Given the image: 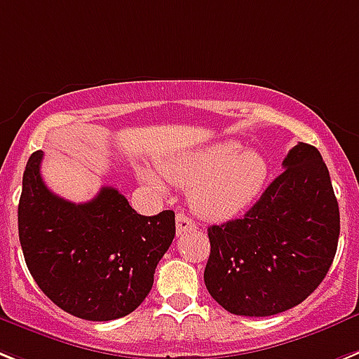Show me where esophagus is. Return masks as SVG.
<instances>
[{
  "mask_svg": "<svg viewBox=\"0 0 359 359\" xmlns=\"http://www.w3.org/2000/svg\"><path fill=\"white\" fill-rule=\"evenodd\" d=\"M195 228H197V224H195L188 215H184V213H177V236L195 230Z\"/></svg>",
  "mask_w": 359,
  "mask_h": 359,
  "instance_id": "34e87169",
  "label": "esophagus"
}]
</instances>
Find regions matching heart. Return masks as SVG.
I'll use <instances>...</instances> for the list:
<instances>
[{"instance_id":"heart-1","label":"heart","mask_w":359,"mask_h":359,"mask_svg":"<svg viewBox=\"0 0 359 359\" xmlns=\"http://www.w3.org/2000/svg\"><path fill=\"white\" fill-rule=\"evenodd\" d=\"M168 182L189 188V206L210 221H224L255 203L266 184L268 162L257 149L237 140H221L161 162ZM142 179L155 188L164 180L151 170H142Z\"/></svg>"}]
</instances>
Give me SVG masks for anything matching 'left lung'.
<instances>
[{
	"instance_id": "8db88e82",
	"label": "left lung",
	"mask_w": 359,
	"mask_h": 359,
	"mask_svg": "<svg viewBox=\"0 0 359 359\" xmlns=\"http://www.w3.org/2000/svg\"><path fill=\"white\" fill-rule=\"evenodd\" d=\"M245 217L210 226L204 283L236 316L264 318L319 287L339 239V208L321 153L299 142Z\"/></svg>"
}]
</instances>
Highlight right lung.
<instances>
[{"label": "right lung", "instance_id": "obj_1", "mask_svg": "<svg viewBox=\"0 0 359 359\" xmlns=\"http://www.w3.org/2000/svg\"><path fill=\"white\" fill-rule=\"evenodd\" d=\"M43 151L23 173L18 231L27 268L54 305L87 321L131 314L153 287L175 237V212L140 215L116 188L74 204L54 195L40 173Z\"/></svg>", "mask_w": 359, "mask_h": 359}]
</instances>
